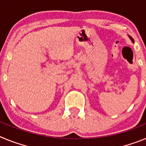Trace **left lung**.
<instances>
[{"label": "left lung", "instance_id": "obj_1", "mask_svg": "<svg viewBox=\"0 0 146 146\" xmlns=\"http://www.w3.org/2000/svg\"><path fill=\"white\" fill-rule=\"evenodd\" d=\"M129 38H130V39L131 40V42H133V43H134V39H133V38H132V37L129 36Z\"/></svg>", "mask_w": 146, "mask_h": 146}]
</instances>
